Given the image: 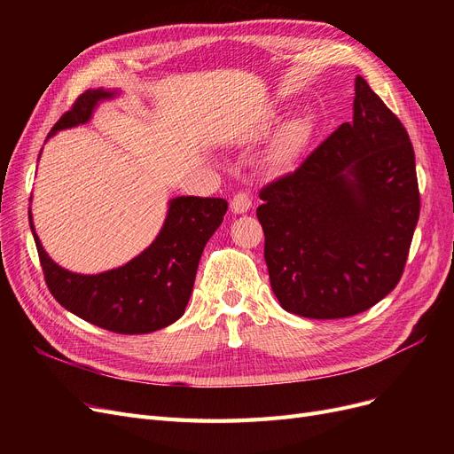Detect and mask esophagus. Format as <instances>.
Returning a JSON list of instances; mask_svg holds the SVG:
<instances>
[{"label":"esophagus","instance_id":"34e87169","mask_svg":"<svg viewBox=\"0 0 454 454\" xmlns=\"http://www.w3.org/2000/svg\"><path fill=\"white\" fill-rule=\"evenodd\" d=\"M230 207H231V211H233L235 215L247 213V211H250V207H252V199H250L248 193H245V191H243V193H237V195L233 197Z\"/></svg>","mask_w":454,"mask_h":454}]
</instances>
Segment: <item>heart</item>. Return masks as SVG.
Masks as SVG:
<instances>
[{
    "label": "heart",
    "mask_w": 454,
    "mask_h": 454,
    "mask_svg": "<svg viewBox=\"0 0 454 454\" xmlns=\"http://www.w3.org/2000/svg\"><path fill=\"white\" fill-rule=\"evenodd\" d=\"M279 121L278 114H269L261 125L255 127L252 137H261L269 134ZM313 136V125L307 117H294L291 121L285 123L279 132L270 141V147L267 151V169L274 175L289 171L291 167L298 161L301 153L307 149L309 141Z\"/></svg>",
    "instance_id": "obj_1"
}]
</instances>
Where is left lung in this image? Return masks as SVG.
Masks as SVG:
<instances>
[{"label": "left lung", "instance_id": "1", "mask_svg": "<svg viewBox=\"0 0 454 454\" xmlns=\"http://www.w3.org/2000/svg\"><path fill=\"white\" fill-rule=\"evenodd\" d=\"M259 197L270 285L285 311L346 318L394 291L419 219L416 160L407 130L363 77L353 121Z\"/></svg>", "mask_w": 454, "mask_h": 454}]
</instances>
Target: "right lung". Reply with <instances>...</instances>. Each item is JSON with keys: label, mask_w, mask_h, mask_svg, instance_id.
Here are the masks:
<instances>
[{"label": "right lung", "mask_w": 454, "mask_h": 454, "mask_svg": "<svg viewBox=\"0 0 454 454\" xmlns=\"http://www.w3.org/2000/svg\"><path fill=\"white\" fill-rule=\"evenodd\" d=\"M121 93L117 88L84 91L47 139L90 123L101 103L117 99ZM226 209L224 199H169L156 239L125 265L99 274L71 272L55 263L36 235L31 207L29 224L47 287L64 309L103 329L141 335L171 325L184 315L204 247L221 226Z\"/></svg>", "instance_id": "obj_1"}]
</instances>
